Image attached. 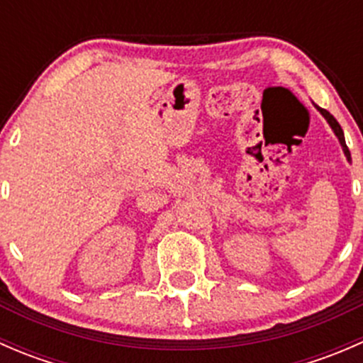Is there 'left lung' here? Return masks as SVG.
Masks as SVG:
<instances>
[{
    "label": "left lung",
    "mask_w": 363,
    "mask_h": 363,
    "mask_svg": "<svg viewBox=\"0 0 363 363\" xmlns=\"http://www.w3.org/2000/svg\"><path fill=\"white\" fill-rule=\"evenodd\" d=\"M318 111H320L321 113H323V117L325 119L328 121V124H330L332 126V130H334V133L337 135V138L340 140V145H342V149H344V155L347 156V160H351V155H350V149H347V145H346V140H344V133H342V128H340V124L337 123V121H335V117L332 116L330 112L328 111H325V108H320V107H316Z\"/></svg>",
    "instance_id": "8db88e82"
}]
</instances>
